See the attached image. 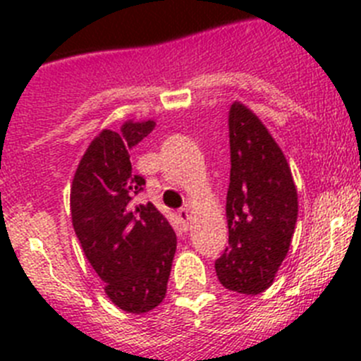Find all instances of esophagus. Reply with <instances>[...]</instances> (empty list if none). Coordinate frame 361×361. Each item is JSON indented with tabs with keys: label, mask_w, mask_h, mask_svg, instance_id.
<instances>
[{
	"label": "esophagus",
	"mask_w": 361,
	"mask_h": 361,
	"mask_svg": "<svg viewBox=\"0 0 361 361\" xmlns=\"http://www.w3.org/2000/svg\"><path fill=\"white\" fill-rule=\"evenodd\" d=\"M177 216H178V220H180V224H183V228L184 229H188V222H190V209L188 208H180L177 212Z\"/></svg>",
	"instance_id": "obj_1"
}]
</instances>
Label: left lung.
<instances>
[{"label": "left lung", "mask_w": 361, "mask_h": 361, "mask_svg": "<svg viewBox=\"0 0 361 361\" xmlns=\"http://www.w3.org/2000/svg\"><path fill=\"white\" fill-rule=\"evenodd\" d=\"M229 245L215 271L226 289L253 296L269 288L288 257L298 193L282 148L240 101L229 110Z\"/></svg>", "instance_id": "1"}]
</instances>
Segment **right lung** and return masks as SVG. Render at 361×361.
<instances>
[{
  "label": "right lung",
  "mask_w": 361,
  "mask_h": 361,
  "mask_svg": "<svg viewBox=\"0 0 361 361\" xmlns=\"http://www.w3.org/2000/svg\"><path fill=\"white\" fill-rule=\"evenodd\" d=\"M152 119H128L119 132L101 130L82 153L70 186V213L85 257L111 304L132 314L166 296L177 237L152 202L135 204L145 178L132 173L130 149L153 130Z\"/></svg>",
  "instance_id": "add662e5"
}]
</instances>
